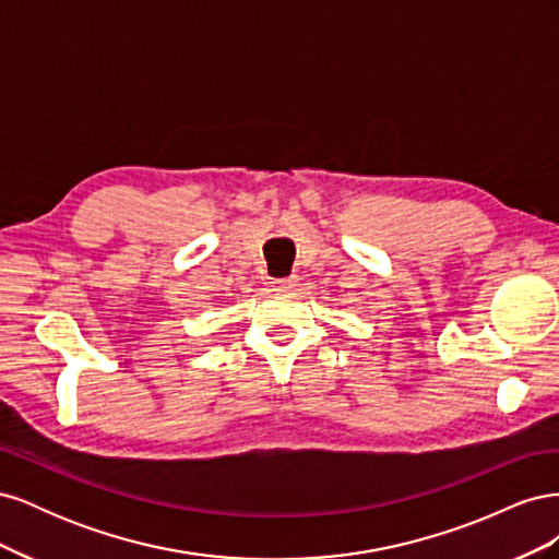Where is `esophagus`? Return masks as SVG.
Segmentation results:
<instances>
[{"instance_id": "1", "label": "esophagus", "mask_w": 559, "mask_h": 559, "mask_svg": "<svg viewBox=\"0 0 559 559\" xmlns=\"http://www.w3.org/2000/svg\"><path fill=\"white\" fill-rule=\"evenodd\" d=\"M270 284H273V289H275V292H292L294 286L298 284V277H296V275L280 277V280H273Z\"/></svg>"}]
</instances>
